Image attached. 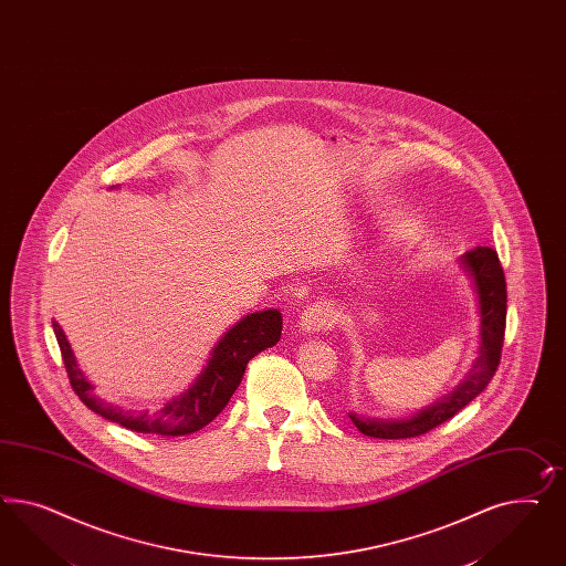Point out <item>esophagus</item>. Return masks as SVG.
Returning <instances> with one entry per match:
<instances>
[{"label":"esophagus","instance_id":"obj_1","mask_svg":"<svg viewBox=\"0 0 566 566\" xmlns=\"http://www.w3.org/2000/svg\"><path fill=\"white\" fill-rule=\"evenodd\" d=\"M335 323V312L328 304H312V306L304 307L302 316H300V328L304 333H321L331 328Z\"/></svg>","mask_w":566,"mask_h":566}]
</instances>
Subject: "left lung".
Returning a JSON list of instances; mask_svg holds the SVG:
<instances>
[{
  "label": "left lung",
  "mask_w": 566,
  "mask_h": 566,
  "mask_svg": "<svg viewBox=\"0 0 566 566\" xmlns=\"http://www.w3.org/2000/svg\"><path fill=\"white\" fill-rule=\"evenodd\" d=\"M461 264L473 279V285L480 300V356L473 361L465 380L459 387L440 399L432 407H426L418 416L409 420H371L352 413L361 434L370 438H416L434 430L440 423L451 420L465 405L471 403L492 380L501 364L504 326H506V281L502 273L501 260L492 248H473L461 256Z\"/></svg>",
  "instance_id": "8db88e82"
}]
</instances>
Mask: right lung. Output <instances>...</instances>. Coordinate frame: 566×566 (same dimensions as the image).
Returning a JSON list of instances; mask_svg holds the SVG:
<instances>
[{
    "instance_id": "right-lung-1",
    "label": "right lung",
    "mask_w": 566,
    "mask_h": 566,
    "mask_svg": "<svg viewBox=\"0 0 566 566\" xmlns=\"http://www.w3.org/2000/svg\"><path fill=\"white\" fill-rule=\"evenodd\" d=\"M53 333L62 352L65 371L74 392L81 397L82 403L93 409L105 420L115 421L134 432L143 434H159V437H184L202 430L207 423L214 420L229 403L231 395L242 382L243 371L248 361L260 352L276 345L281 339L283 316L279 310H264L242 318L231 326L221 340L214 345L209 357V364L195 385L181 392L169 403L163 405L157 411H124L114 405L101 401L95 395V387L88 382L84 371L78 368L74 352L65 339L62 326L51 321Z\"/></svg>"
}]
</instances>
